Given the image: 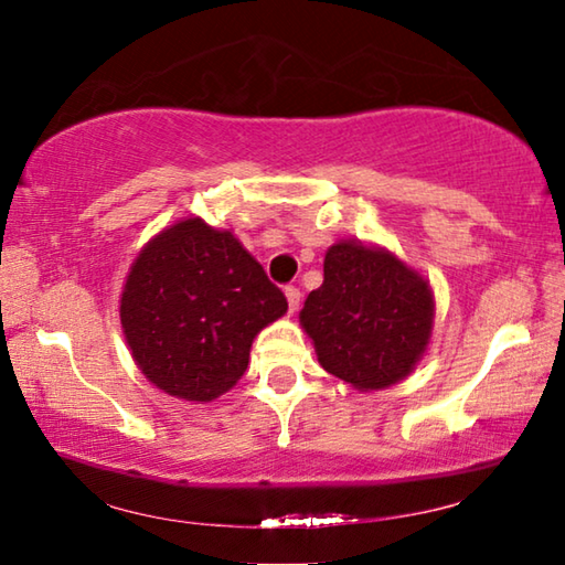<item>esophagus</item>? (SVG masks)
Returning a JSON list of instances; mask_svg holds the SVG:
<instances>
[{
	"mask_svg": "<svg viewBox=\"0 0 565 565\" xmlns=\"http://www.w3.org/2000/svg\"><path fill=\"white\" fill-rule=\"evenodd\" d=\"M286 301H289V313H294L296 309H299V303H301V291L296 289V286H286Z\"/></svg>",
	"mask_w": 565,
	"mask_h": 565,
	"instance_id": "34e87169",
	"label": "esophagus"
}]
</instances>
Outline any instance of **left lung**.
Here are the masks:
<instances>
[{
    "label": "left lung",
    "mask_w": 565,
    "mask_h": 565,
    "mask_svg": "<svg viewBox=\"0 0 565 565\" xmlns=\"http://www.w3.org/2000/svg\"><path fill=\"white\" fill-rule=\"evenodd\" d=\"M436 301L426 276L386 246L337 242L323 284L306 296L301 329L323 369L356 391L404 381L431 343Z\"/></svg>",
    "instance_id": "obj_1"
}]
</instances>
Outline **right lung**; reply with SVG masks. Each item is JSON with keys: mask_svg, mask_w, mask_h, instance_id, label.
Masks as SVG:
<instances>
[{"mask_svg": "<svg viewBox=\"0 0 565 565\" xmlns=\"http://www.w3.org/2000/svg\"><path fill=\"white\" fill-rule=\"evenodd\" d=\"M286 299L234 232L202 216L149 238L124 281L121 331L137 369L169 396L209 404L236 386L256 333Z\"/></svg>", "mask_w": 565, "mask_h": 565, "instance_id": "obj_1", "label": "right lung"}]
</instances>
